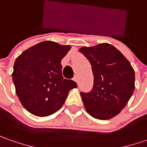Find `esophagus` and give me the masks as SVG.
<instances>
[{
	"label": "esophagus",
	"instance_id": "esophagus-1",
	"mask_svg": "<svg viewBox=\"0 0 147 147\" xmlns=\"http://www.w3.org/2000/svg\"><path fill=\"white\" fill-rule=\"evenodd\" d=\"M74 80L77 83H78V76H77V75L74 76Z\"/></svg>",
	"mask_w": 147,
	"mask_h": 147
}]
</instances>
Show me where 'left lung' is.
<instances>
[{"label":"left lung","mask_w":147,"mask_h":147,"mask_svg":"<svg viewBox=\"0 0 147 147\" xmlns=\"http://www.w3.org/2000/svg\"><path fill=\"white\" fill-rule=\"evenodd\" d=\"M79 51L89 60L93 86L89 92H81L86 110L98 119L117 115L127 105L135 88V73L123 55L109 43Z\"/></svg>","instance_id":"left-lung-1"}]
</instances>
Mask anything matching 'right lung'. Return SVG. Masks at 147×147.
I'll return each mask as SVG.
<instances>
[{
    "label": "right lung",
    "mask_w": 147,
    "mask_h": 147,
    "mask_svg": "<svg viewBox=\"0 0 147 147\" xmlns=\"http://www.w3.org/2000/svg\"><path fill=\"white\" fill-rule=\"evenodd\" d=\"M46 41L20 55L14 65L13 82L21 104L32 115L48 116L59 110L77 83L62 75L61 59L70 50Z\"/></svg>",
    "instance_id": "obj_1"
}]
</instances>
